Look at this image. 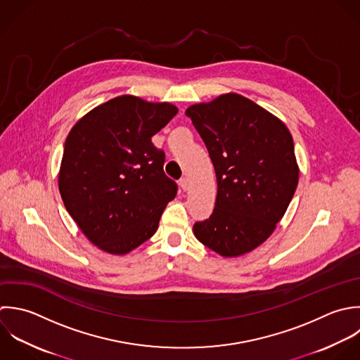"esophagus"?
Returning <instances> with one entry per match:
<instances>
[{"mask_svg": "<svg viewBox=\"0 0 360 360\" xmlns=\"http://www.w3.org/2000/svg\"><path fill=\"white\" fill-rule=\"evenodd\" d=\"M179 185H181V188H182L184 191H188V189H189V181H188V178H182V179L179 181Z\"/></svg>", "mask_w": 360, "mask_h": 360, "instance_id": "34e87169", "label": "esophagus"}]
</instances>
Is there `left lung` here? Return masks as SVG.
Here are the masks:
<instances>
[{
  "instance_id": "obj_1",
  "label": "left lung",
  "mask_w": 360,
  "mask_h": 360,
  "mask_svg": "<svg viewBox=\"0 0 360 360\" xmlns=\"http://www.w3.org/2000/svg\"><path fill=\"white\" fill-rule=\"evenodd\" d=\"M206 144L217 179L213 213L195 237L221 257H241L265 243L299 184L293 137L286 124L234 94L186 109Z\"/></svg>"
}]
</instances>
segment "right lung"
I'll use <instances>...</instances> for the list:
<instances>
[{"label":"right lung","instance_id":"right-lung-1","mask_svg":"<svg viewBox=\"0 0 360 360\" xmlns=\"http://www.w3.org/2000/svg\"><path fill=\"white\" fill-rule=\"evenodd\" d=\"M178 113L168 102L116 96L70 130L58 172L64 206L99 250L124 255L153 237L176 184L151 137Z\"/></svg>","mask_w":360,"mask_h":360}]
</instances>
